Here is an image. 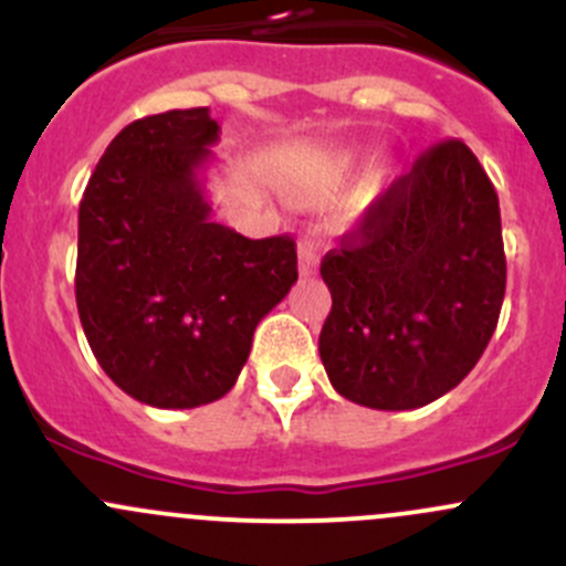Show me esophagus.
Wrapping results in <instances>:
<instances>
[{"instance_id": "obj_1", "label": "esophagus", "mask_w": 566, "mask_h": 566, "mask_svg": "<svg viewBox=\"0 0 566 566\" xmlns=\"http://www.w3.org/2000/svg\"><path fill=\"white\" fill-rule=\"evenodd\" d=\"M317 249L312 243H301L298 247V273L301 276H312L317 271Z\"/></svg>"}]
</instances>
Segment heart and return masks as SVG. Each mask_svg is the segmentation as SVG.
<instances>
[{
	"label": "heart",
	"mask_w": 566,
	"mask_h": 566,
	"mask_svg": "<svg viewBox=\"0 0 566 566\" xmlns=\"http://www.w3.org/2000/svg\"><path fill=\"white\" fill-rule=\"evenodd\" d=\"M350 164V158H339V167H347Z\"/></svg>",
	"instance_id": "b5f03b06"
}]
</instances>
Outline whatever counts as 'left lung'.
I'll use <instances>...</instances> for the list:
<instances>
[{"label":"left lung","instance_id":"left-lung-1","mask_svg":"<svg viewBox=\"0 0 566 566\" xmlns=\"http://www.w3.org/2000/svg\"><path fill=\"white\" fill-rule=\"evenodd\" d=\"M331 386L375 410H413L476 367L506 290L499 193L460 139L427 150L328 251Z\"/></svg>","mask_w":566,"mask_h":566}]
</instances>
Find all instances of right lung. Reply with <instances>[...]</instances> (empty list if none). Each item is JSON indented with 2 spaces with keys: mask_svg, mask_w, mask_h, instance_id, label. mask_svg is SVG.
I'll return each mask as SVG.
<instances>
[{
  "mask_svg": "<svg viewBox=\"0 0 566 566\" xmlns=\"http://www.w3.org/2000/svg\"><path fill=\"white\" fill-rule=\"evenodd\" d=\"M219 130L208 106L125 125L78 205L82 328L108 378L153 408L224 397L298 279L293 238L249 241L210 219Z\"/></svg>",
  "mask_w": 566,
  "mask_h": 566,
  "instance_id": "1",
  "label": "right lung"
}]
</instances>
